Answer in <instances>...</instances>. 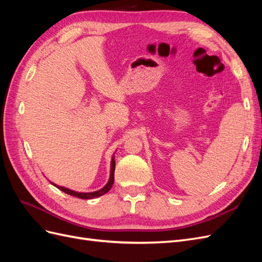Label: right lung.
Masks as SVG:
<instances>
[{
  "mask_svg": "<svg viewBox=\"0 0 262 262\" xmlns=\"http://www.w3.org/2000/svg\"><path fill=\"white\" fill-rule=\"evenodd\" d=\"M115 167H116V162H115V156H113V160H112V168H110V178H109V181L107 182V185L98 190V191H94V192H76V191H73V190H70L68 188H64V187H61V186H57L54 185L53 182H51V184L53 186L57 187L58 189H60L61 191L66 192L70 195H73V196H76V198H80V199H94V198H97V196H100L102 194L107 193L110 189H112L113 185H114V180H115Z\"/></svg>",
  "mask_w": 262,
  "mask_h": 262,
  "instance_id": "add662e5",
  "label": "right lung"
}]
</instances>
